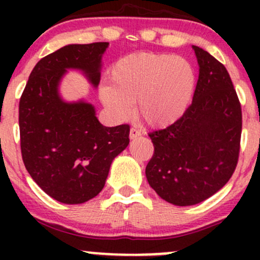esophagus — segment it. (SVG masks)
I'll return each mask as SVG.
<instances>
[{
	"instance_id": "obj_1",
	"label": "esophagus",
	"mask_w": 260,
	"mask_h": 260,
	"mask_svg": "<svg viewBox=\"0 0 260 260\" xmlns=\"http://www.w3.org/2000/svg\"><path fill=\"white\" fill-rule=\"evenodd\" d=\"M142 136V133H140V131H138L137 129V128H131V131H129V138L131 139H137V138H139V137Z\"/></svg>"
}]
</instances>
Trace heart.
I'll return each mask as SVG.
<instances>
[{
  "mask_svg": "<svg viewBox=\"0 0 260 260\" xmlns=\"http://www.w3.org/2000/svg\"><path fill=\"white\" fill-rule=\"evenodd\" d=\"M111 84L101 85L99 96L117 120L137 111L153 128L168 127L180 120L196 86L192 64L180 56L136 52L124 56L110 71Z\"/></svg>",
  "mask_w": 260,
  "mask_h": 260,
  "instance_id": "1",
  "label": "heart"
}]
</instances>
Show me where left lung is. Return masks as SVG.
Wrapping results in <instances>:
<instances>
[{
    "label": "left lung",
    "mask_w": 260,
    "mask_h": 260,
    "mask_svg": "<svg viewBox=\"0 0 260 260\" xmlns=\"http://www.w3.org/2000/svg\"><path fill=\"white\" fill-rule=\"evenodd\" d=\"M199 66L193 101L165 129L149 133L145 169L157 196L178 207L198 204L228 183L240 154L242 111L225 66L193 45Z\"/></svg>",
    "instance_id": "8db88e82"
}]
</instances>
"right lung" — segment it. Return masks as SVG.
<instances>
[{
    "instance_id": "1",
    "label": "right lung",
    "mask_w": 260,
    "mask_h": 260,
    "mask_svg": "<svg viewBox=\"0 0 260 260\" xmlns=\"http://www.w3.org/2000/svg\"><path fill=\"white\" fill-rule=\"evenodd\" d=\"M109 43L72 44L45 56L29 76L19 101L20 149L25 169L46 194L82 204L101 192L113 159L129 144V126L105 127L84 99L66 101L59 84L80 71L96 88Z\"/></svg>"
}]
</instances>
